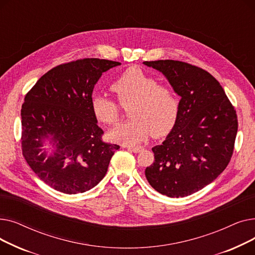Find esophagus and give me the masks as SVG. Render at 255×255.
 <instances>
[{"label": "esophagus", "instance_id": "obj_1", "mask_svg": "<svg viewBox=\"0 0 255 255\" xmlns=\"http://www.w3.org/2000/svg\"><path fill=\"white\" fill-rule=\"evenodd\" d=\"M125 148H126L128 151H131V152H133V153H138V152H140V151L142 150L141 146H138V145H136V146L127 145V146H125Z\"/></svg>", "mask_w": 255, "mask_h": 255}]
</instances>
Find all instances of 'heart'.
Masks as SVG:
<instances>
[{"label":"heart","mask_w":255,"mask_h":255,"mask_svg":"<svg viewBox=\"0 0 255 255\" xmlns=\"http://www.w3.org/2000/svg\"><path fill=\"white\" fill-rule=\"evenodd\" d=\"M122 105H128L131 120L109 132V138L116 142L135 144L150 134L164 136L175 127L180 103L176 92L160 86L153 76L139 68H129L111 86ZM91 109L98 122L114 125L120 118L119 104L105 96L93 95Z\"/></svg>","instance_id":"b5f03b06"}]
</instances>
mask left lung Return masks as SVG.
<instances>
[{
    "label": "left lung",
    "instance_id": "8db88e82",
    "mask_svg": "<svg viewBox=\"0 0 255 255\" xmlns=\"http://www.w3.org/2000/svg\"><path fill=\"white\" fill-rule=\"evenodd\" d=\"M143 64L161 72L181 97L177 123L152 148L155 161L145 168V178L168 197L191 195L230 163L238 132L236 111L218 80L199 67L173 60Z\"/></svg>",
    "mask_w": 255,
    "mask_h": 255
}]
</instances>
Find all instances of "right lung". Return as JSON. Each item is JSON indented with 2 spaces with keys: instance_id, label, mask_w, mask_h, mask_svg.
<instances>
[{
  "instance_id": "1",
  "label": "right lung",
  "mask_w": 255,
  "mask_h": 255,
  "mask_svg": "<svg viewBox=\"0 0 255 255\" xmlns=\"http://www.w3.org/2000/svg\"><path fill=\"white\" fill-rule=\"evenodd\" d=\"M121 63L83 59L38 79L21 106L22 155L39 179L66 194L83 193L105 176L118 144L102 141L91 109L102 73Z\"/></svg>"
}]
</instances>
